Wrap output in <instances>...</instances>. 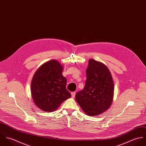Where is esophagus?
<instances>
[{"label": "esophagus", "mask_w": 146, "mask_h": 146, "mask_svg": "<svg viewBox=\"0 0 146 146\" xmlns=\"http://www.w3.org/2000/svg\"><path fill=\"white\" fill-rule=\"evenodd\" d=\"M75 94H76L75 92H72V93H71V97H72V98H74V97H75Z\"/></svg>", "instance_id": "obj_1"}]
</instances>
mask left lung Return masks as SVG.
I'll return each mask as SVG.
<instances>
[{"instance_id": "8db88e82", "label": "left lung", "mask_w": 146, "mask_h": 146, "mask_svg": "<svg viewBox=\"0 0 146 146\" xmlns=\"http://www.w3.org/2000/svg\"><path fill=\"white\" fill-rule=\"evenodd\" d=\"M83 89L75 95V100L84 112L96 116L107 110L113 101L114 84L111 74L103 63L90 59L86 71Z\"/></svg>"}]
</instances>
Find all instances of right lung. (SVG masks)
<instances>
[{"instance_id":"add662e5","label":"right lung","mask_w":146,"mask_h":146,"mask_svg":"<svg viewBox=\"0 0 146 146\" xmlns=\"http://www.w3.org/2000/svg\"><path fill=\"white\" fill-rule=\"evenodd\" d=\"M63 66L52 60L42 64L34 75L31 92L34 104L45 112L57 110L71 97L66 89L67 79L62 75Z\"/></svg>"}]
</instances>
